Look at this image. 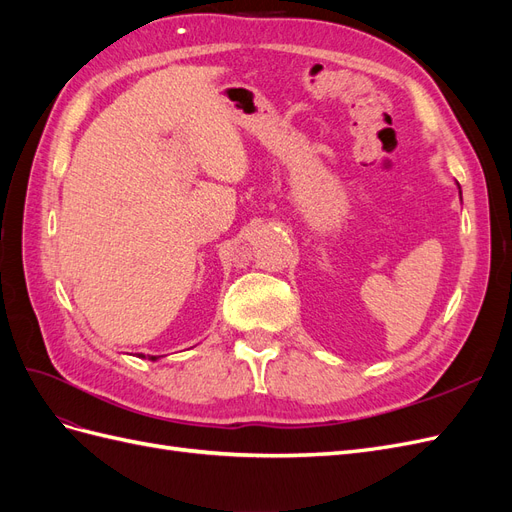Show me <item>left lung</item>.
Instances as JSON below:
<instances>
[{
    "label": "left lung",
    "instance_id": "8db88e82",
    "mask_svg": "<svg viewBox=\"0 0 512 512\" xmlns=\"http://www.w3.org/2000/svg\"><path fill=\"white\" fill-rule=\"evenodd\" d=\"M457 188H459V183H457ZM459 194H461V188H459Z\"/></svg>",
    "mask_w": 512,
    "mask_h": 512
}]
</instances>
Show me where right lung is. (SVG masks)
I'll return each instance as SVG.
<instances>
[{
	"mask_svg": "<svg viewBox=\"0 0 512 512\" xmlns=\"http://www.w3.org/2000/svg\"><path fill=\"white\" fill-rule=\"evenodd\" d=\"M138 356H141V359H145V354H138ZM160 359V356H149V361H158Z\"/></svg>",
	"mask_w": 512,
	"mask_h": 512,
	"instance_id": "add662e5",
	"label": "right lung"
}]
</instances>
